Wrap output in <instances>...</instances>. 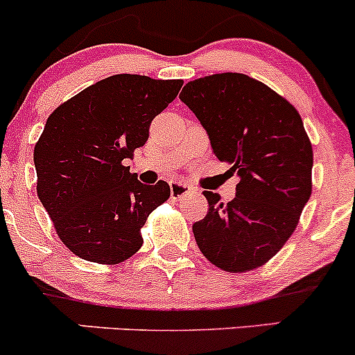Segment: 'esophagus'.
Here are the masks:
<instances>
[{
    "mask_svg": "<svg viewBox=\"0 0 355 355\" xmlns=\"http://www.w3.org/2000/svg\"><path fill=\"white\" fill-rule=\"evenodd\" d=\"M170 193H171V198H182L185 197L187 193H190V187L182 184V182H171Z\"/></svg>",
    "mask_w": 355,
    "mask_h": 355,
    "instance_id": "34e87169",
    "label": "esophagus"
}]
</instances>
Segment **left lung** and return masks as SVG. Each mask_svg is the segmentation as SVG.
<instances>
[{"label":"left lung","instance_id":"obj_1","mask_svg":"<svg viewBox=\"0 0 355 355\" xmlns=\"http://www.w3.org/2000/svg\"><path fill=\"white\" fill-rule=\"evenodd\" d=\"M180 101L207 131L214 155L239 175L227 204L204 192L207 216L192 225L197 246L224 271L263 266L293 234L311 196L313 151L303 121L285 97L236 72L192 80Z\"/></svg>","mask_w":355,"mask_h":355}]
</instances>
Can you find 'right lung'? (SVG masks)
<instances>
[{
	"instance_id": "1",
	"label": "right lung",
	"mask_w": 355,
	"mask_h": 355,
	"mask_svg": "<svg viewBox=\"0 0 355 355\" xmlns=\"http://www.w3.org/2000/svg\"><path fill=\"white\" fill-rule=\"evenodd\" d=\"M182 84L118 73L49 116L33 151L37 193L76 256L116 264L141 248V227L170 197V185L141 184L124 162L145 145L151 121Z\"/></svg>"
}]
</instances>
